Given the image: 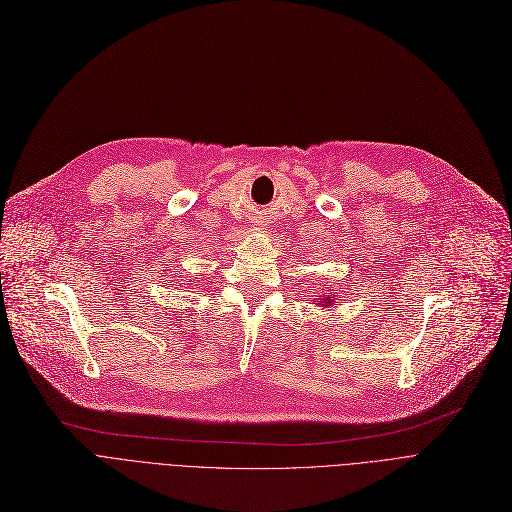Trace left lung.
<instances>
[{"mask_svg":"<svg viewBox=\"0 0 512 512\" xmlns=\"http://www.w3.org/2000/svg\"><path fill=\"white\" fill-rule=\"evenodd\" d=\"M334 303H336V299H334V294H330V292L324 294V299H315V305H319V307H332Z\"/></svg>","mask_w":512,"mask_h":512,"instance_id":"8db88e82","label":"left lung"}]
</instances>
